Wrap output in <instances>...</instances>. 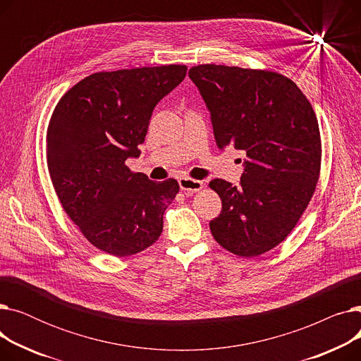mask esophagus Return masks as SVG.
<instances>
[{"mask_svg":"<svg viewBox=\"0 0 361 361\" xmlns=\"http://www.w3.org/2000/svg\"><path fill=\"white\" fill-rule=\"evenodd\" d=\"M178 184H180L181 190L187 192V193H196V192H200L203 188V181L195 180L190 177H181L178 180Z\"/></svg>","mask_w":361,"mask_h":361,"instance_id":"esophagus-1","label":"esophagus"}]
</instances>
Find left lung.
I'll use <instances>...</instances> for the list:
<instances>
[{
  "mask_svg": "<svg viewBox=\"0 0 361 361\" xmlns=\"http://www.w3.org/2000/svg\"><path fill=\"white\" fill-rule=\"evenodd\" d=\"M188 78L209 108L218 147L247 157L240 185L209 183L222 202L212 235L237 256H260L288 237L316 190L322 140L313 106L276 71L200 64Z\"/></svg>",
  "mask_w": 361,
  "mask_h": 361,
  "instance_id": "obj_1",
  "label": "left lung"
}]
</instances>
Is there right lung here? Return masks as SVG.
<instances>
[{"label": "right lung", "mask_w": 361, "mask_h": 361, "mask_svg": "<svg viewBox=\"0 0 361 361\" xmlns=\"http://www.w3.org/2000/svg\"><path fill=\"white\" fill-rule=\"evenodd\" d=\"M185 73L180 64L98 71L55 105L47 130L49 177L64 212L101 252L136 255L162 233L180 185L133 173L126 159L140 155L152 111Z\"/></svg>", "instance_id": "1"}]
</instances>
